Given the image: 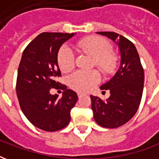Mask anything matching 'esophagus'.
<instances>
[{
  "label": "esophagus",
  "mask_w": 159,
  "mask_h": 159,
  "mask_svg": "<svg viewBox=\"0 0 159 159\" xmlns=\"http://www.w3.org/2000/svg\"><path fill=\"white\" fill-rule=\"evenodd\" d=\"M77 95H78V98H81V97L83 96V93H77Z\"/></svg>",
  "instance_id": "obj_1"
}]
</instances>
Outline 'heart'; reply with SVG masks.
Returning <instances> with one entry per match:
<instances>
[{
    "mask_svg": "<svg viewBox=\"0 0 159 159\" xmlns=\"http://www.w3.org/2000/svg\"><path fill=\"white\" fill-rule=\"evenodd\" d=\"M75 48L82 52L89 53L93 58V65L104 74H111L116 69L117 59L110 52L111 46L103 38L92 36L80 40ZM58 64L63 72H69L75 66V55L72 49L68 46H63L58 52ZM100 74L95 70H77L69 77V85L79 92H87L92 89L100 81Z\"/></svg>",
    "mask_w": 159,
    "mask_h": 159,
    "instance_id": "1",
    "label": "heart"
}]
</instances>
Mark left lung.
Here are the masks:
<instances>
[{
    "label": "left lung",
    "mask_w": 159,
    "mask_h": 159,
    "mask_svg": "<svg viewBox=\"0 0 159 159\" xmlns=\"http://www.w3.org/2000/svg\"><path fill=\"white\" fill-rule=\"evenodd\" d=\"M97 34L116 42L121 55L117 71L100 87L104 93L110 91V97L103 101L99 97L90 96L95 122L104 128L114 129L125 124L136 113L143 92L144 70L133 42L115 32Z\"/></svg>",
    "instance_id": "1"
}]
</instances>
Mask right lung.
<instances>
[{
	"label": "right lung",
	"instance_id": "obj_1",
	"mask_svg": "<svg viewBox=\"0 0 159 159\" xmlns=\"http://www.w3.org/2000/svg\"><path fill=\"white\" fill-rule=\"evenodd\" d=\"M71 33L40 34L24 50L16 83L23 113L34 126L44 131H58L70 120V110L78 100L76 92L56 82L61 76L58 52ZM51 88L64 90L61 98L50 93Z\"/></svg>",
	"mask_w": 159,
	"mask_h": 159
}]
</instances>
